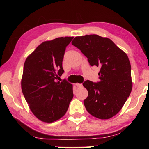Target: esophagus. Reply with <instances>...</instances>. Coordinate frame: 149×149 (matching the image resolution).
<instances>
[{"mask_svg": "<svg viewBox=\"0 0 149 149\" xmlns=\"http://www.w3.org/2000/svg\"><path fill=\"white\" fill-rule=\"evenodd\" d=\"M75 85H76L77 87H81L83 86L82 84H78V83L77 84H75Z\"/></svg>", "mask_w": 149, "mask_h": 149, "instance_id": "esophagus-1", "label": "esophagus"}]
</instances>
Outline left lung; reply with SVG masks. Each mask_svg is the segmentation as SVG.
Returning a JSON list of instances; mask_svg holds the SVG:
<instances>
[{
  "mask_svg": "<svg viewBox=\"0 0 149 149\" xmlns=\"http://www.w3.org/2000/svg\"><path fill=\"white\" fill-rule=\"evenodd\" d=\"M72 44L87 58L91 66L100 68V81L87 80L83 84L88 91L84 101L85 108L99 119H110L120 112L132 92L128 56L112 40L98 35L76 37Z\"/></svg>",
  "mask_w": 149,
  "mask_h": 149,
  "instance_id": "obj_1",
  "label": "left lung"
}]
</instances>
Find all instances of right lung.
<instances>
[{
    "mask_svg": "<svg viewBox=\"0 0 149 149\" xmlns=\"http://www.w3.org/2000/svg\"><path fill=\"white\" fill-rule=\"evenodd\" d=\"M74 37H58L42 42L27 58L22 90L29 107L39 120L52 123L66 113L74 97L73 86L57 79L64 73L65 48Z\"/></svg>",
    "mask_w": 149,
    "mask_h": 149,
    "instance_id": "obj_1",
    "label": "right lung"
}]
</instances>
